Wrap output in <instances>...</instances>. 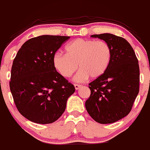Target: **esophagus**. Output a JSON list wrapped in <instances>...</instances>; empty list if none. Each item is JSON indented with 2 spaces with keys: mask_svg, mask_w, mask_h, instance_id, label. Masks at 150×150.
<instances>
[{
  "mask_svg": "<svg viewBox=\"0 0 150 150\" xmlns=\"http://www.w3.org/2000/svg\"><path fill=\"white\" fill-rule=\"evenodd\" d=\"M74 86H75V90H78V89L81 87V85H78V84H75V85H74Z\"/></svg>",
  "mask_w": 150,
  "mask_h": 150,
  "instance_id": "esophagus-1",
  "label": "esophagus"
}]
</instances>
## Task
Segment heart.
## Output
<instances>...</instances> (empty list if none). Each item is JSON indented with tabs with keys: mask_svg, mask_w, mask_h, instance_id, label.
<instances>
[{
	"mask_svg": "<svg viewBox=\"0 0 150 150\" xmlns=\"http://www.w3.org/2000/svg\"><path fill=\"white\" fill-rule=\"evenodd\" d=\"M66 55L57 53L53 57L55 68L64 78H70L78 69L75 77L83 82L89 77L97 79L105 73L110 65L112 51L105 41L75 39L65 47Z\"/></svg>",
	"mask_w": 150,
	"mask_h": 150,
	"instance_id": "1",
	"label": "heart"
}]
</instances>
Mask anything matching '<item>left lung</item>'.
Instances as JSON below:
<instances>
[{
	"mask_svg": "<svg viewBox=\"0 0 150 150\" xmlns=\"http://www.w3.org/2000/svg\"><path fill=\"white\" fill-rule=\"evenodd\" d=\"M110 45L112 57L105 72L89 84L85 108L95 121L110 124L131 111L139 90V67L135 52L125 39L113 34L92 35Z\"/></svg>",
	"mask_w": 150,
	"mask_h": 150,
	"instance_id": "obj_1",
	"label": "left lung"
}]
</instances>
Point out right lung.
<instances>
[{
	"mask_svg": "<svg viewBox=\"0 0 150 150\" xmlns=\"http://www.w3.org/2000/svg\"><path fill=\"white\" fill-rule=\"evenodd\" d=\"M69 36L40 35L26 41L15 57L10 89L19 112L38 124L56 121L65 112L74 85L53 65L56 51Z\"/></svg>",
	"mask_w": 150,
	"mask_h": 150,
	"instance_id": "add662e5",
	"label": "right lung"
}]
</instances>
